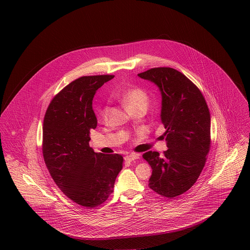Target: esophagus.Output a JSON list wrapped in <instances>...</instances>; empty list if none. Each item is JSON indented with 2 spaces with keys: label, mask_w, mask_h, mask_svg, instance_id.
<instances>
[{
  "label": "esophagus",
  "mask_w": 250,
  "mask_h": 250,
  "mask_svg": "<svg viewBox=\"0 0 250 250\" xmlns=\"http://www.w3.org/2000/svg\"><path fill=\"white\" fill-rule=\"evenodd\" d=\"M139 157H140V155H125V161H129V162H131V161H134V160L138 159Z\"/></svg>",
  "instance_id": "obj_1"
}]
</instances>
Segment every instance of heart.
Here are the masks:
<instances>
[{
    "instance_id": "heart-1",
    "label": "heart",
    "mask_w": 250,
    "mask_h": 250,
    "mask_svg": "<svg viewBox=\"0 0 250 250\" xmlns=\"http://www.w3.org/2000/svg\"><path fill=\"white\" fill-rule=\"evenodd\" d=\"M123 101L127 109L142 107V106L146 107L148 104V95L146 94V92L141 88H132L128 91H126V93L124 95ZM108 111H109L108 106L102 107L100 110V114L102 118L104 119L107 118Z\"/></svg>"
}]
</instances>
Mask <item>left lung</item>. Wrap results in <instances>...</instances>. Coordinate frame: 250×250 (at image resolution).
I'll return each instance as SVG.
<instances>
[{
	"mask_svg": "<svg viewBox=\"0 0 250 250\" xmlns=\"http://www.w3.org/2000/svg\"><path fill=\"white\" fill-rule=\"evenodd\" d=\"M138 76L158 87L160 118L166 129L164 155L143 154L153 169L149 188L171 199L188 190L204 167L211 143L209 108L198 87L173 68L156 67Z\"/></svg>",
	"mask_w": 250,
	"mask_h": 250,
	"instance_id": "obj_1",
	"label": "left lung"
}]
</instances>
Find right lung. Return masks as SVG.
<instances>
[{
  "mask_svg": "<svg viewBox=\"0 0 250 250\" xmlns=\"http://www.w3.org/2000/svg\"><path fill=\"white\" fill-rule=\"evenodd\" d=\"M112 75L82 77L64 87L49 104L43 125V156L60 189L73 202L94 208L107 201L123 167V156L95 153L90 130L97 119L96 91Z\"/></svg>",
  "mask_w": 250,
  "mask_h": 250,
  "instance_id": "add662e5",
  "label": "right lung"
}]
</instances>
